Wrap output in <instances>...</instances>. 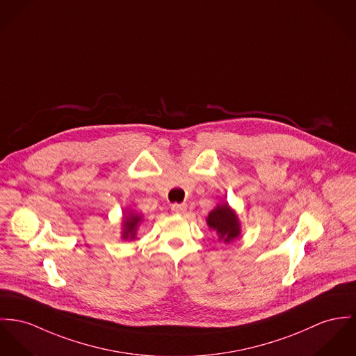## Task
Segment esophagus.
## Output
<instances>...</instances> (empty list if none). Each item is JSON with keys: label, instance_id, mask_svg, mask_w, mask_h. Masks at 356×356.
I'll return each mask as SVG.
<instances>
[{"label": "esophagus", "instance_id": "1", "mask_svg": "<svg viewBox=\"0 0 356 356\" xmlns=\"http://www.w3.org/2000/svg\"><path fill=\"white\" fill-rule=\"evenodd\" d=\"M170 210L173 214H184L187 210V204L186 203H175V204H172Z\"/></svg>", "mask_w": 356, "mask_h": 356}]
</instances>
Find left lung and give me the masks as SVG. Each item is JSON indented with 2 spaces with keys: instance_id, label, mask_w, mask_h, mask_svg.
Listing matches in <instances>:
<instances>
[{
  "instance_id": "obj_1",
  "label": "left lung",
  "mask_w": 356,
  "mask_h": 356,
  "mask_svg": "<svg viewBox=\"0 0 356 356\" xmlns=\"http://www.w3.org/2000/svg\"><path fill=\"white\" fill-rule=\"evenodd\" d=\"M207 225L214 229L226 243L237 238L240 234L238 219L227 203L219 204L209 214Z\"/></svg>"
}]
</instances>
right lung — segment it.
Instances as JSON below:
<instances>
[{
  "instance_id": "right-lung-1",
  "label": "right lung",
  "mask_w": 356,
  "mask_h": 356,
  "mask_svg": "<svg viewBox=\"0 0 356 356\" xmlns=\"http://www.w3.org/2000/svg\"><path fill=\"white\" fill-rule=\"evenodd\" d=\"M140 220L139 216H130L124 222V232H123V238H134L136 237V229L137 225Z\"/></svg>"
}]
</instances>
